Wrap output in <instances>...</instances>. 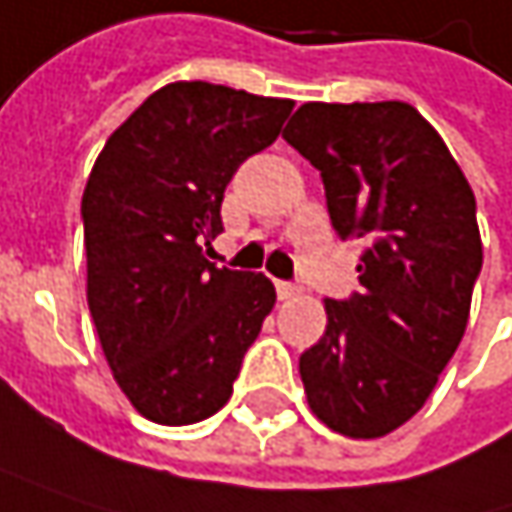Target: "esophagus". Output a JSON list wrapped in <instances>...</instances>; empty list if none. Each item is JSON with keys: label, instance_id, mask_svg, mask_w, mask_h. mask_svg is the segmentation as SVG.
Listing matches in <instances>:
<instances>
[{"label": "esophagus", "instance_id": "obj_1", "mask_svg": "<svg viewBox=\"0 0 512 512\" xmlns=\"http://www.w3.org/2000/svg\"><path fill=\"white\" fill-rule=\"evenodd\" d=\"M303 288L297 285V282H276V297L279 300H291V297H297Z\"/></svg>", "mask_w": 512, "mask_h": 512}]
</instances>
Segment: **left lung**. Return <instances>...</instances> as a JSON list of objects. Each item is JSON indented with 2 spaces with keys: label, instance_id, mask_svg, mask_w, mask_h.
<instances>
[{
  "label": "left lung",
  "instance_id": "1",
  "mask_svg": "<svg viewBox=\"0 0 512 512\" xmlns=\"http://www.w3.org/2000/svg\"><path fill=\"white\" fill-rule=\"evenodd\" d=\"M282 139L320 171L335 233L364 244L361 291L326 300V332L300 355L311 414L384 437L425 405L466 332L484 262L475 195L405 101H309Z\"/></svg>",
  "mask_w": 512,
  "mask_h": 512
}]
</instances>
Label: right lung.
Returning <instances> with one entry per match:
<instances>
[{
	"mask_svg": "<svg viewBox=\"0 0 512 512\" xmlns=\"http://www.w3.org/2000/svg\"><path fill=\"white\" fill-rule=\"evenodd\" d=\"M291 107L177 81L148 95L92 165L81 201L87 303L113 379L151 422L221 411L274 309L268 276L218 268L203 244L224 230L238 165L274 142Z\"/></svg>",
	"mask_w": 512,
	"mask_h": 512,
	"instance_id": "obj_1",
	"label": "right lung"
}]
</instances>
